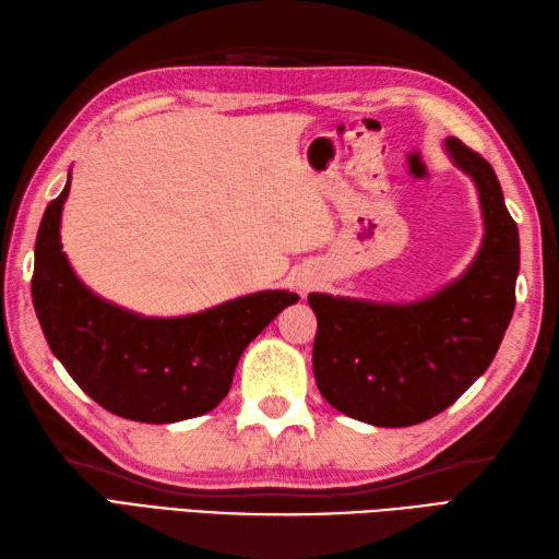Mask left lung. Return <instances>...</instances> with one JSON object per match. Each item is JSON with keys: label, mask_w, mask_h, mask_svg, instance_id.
<instances>
[{"label": "left lung", "mask_w": 559, "mask_h": 559, "mask_svg": "<svg viewBox=\"0 0 559 559\" xmlns=\"http://www.w3.org/2000/svg\"><path fill=\"white\" fill-rule=\"evenodd\" d=\"M451 158L478 187L485 237L473 266L432 298L377 305L312 293V367L336 411L408 427L447 411L488 370L516 305L519 230L492 165L456 136Z\"/></svg>", "instance_id": "left-lung-1"}]
</instances>
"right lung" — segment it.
Instances as JSON below:
<instances>
[{
    "mask_svg": "<svg viewBox=\"0 0 559 559\" xmlns=\"http://www.w3.org/2000/svg\"><path fill=\"white\" fill-rule=\"evenodd\" d=\"M69 182L52 199L35 240L33 307L47 346L86 394L120 418L177 423L216 408L249 341L288 290H264L180 319H144L103 302L74 276L59 242Z\"/></svg>",
    "mask_w": 559,
    "mask_h": 559,
    "instance_id": "add662e5",
    "label": "right lung"
}]
</instances>
